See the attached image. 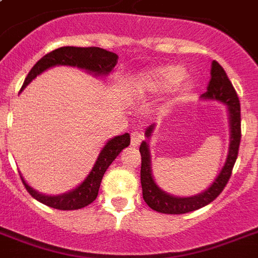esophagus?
Listing matches in <instances>:
<instances>
[{"mask_svg": "<svg viewBox=\"0 0 258 258\" xmlns=\"http://www.w3.org/2000/svg\"><path fill=\"white\" fill-rule=\"evenodd\" d=\"M142 139H143L142 134L139 133V131H134V133L131 134V146H133V147H138V146L141 145Z\"/></svg>", "mask_w": 258, "mask_h": 258, "instance_id": "obj_1", "label": "esophagus"}]
</instances>
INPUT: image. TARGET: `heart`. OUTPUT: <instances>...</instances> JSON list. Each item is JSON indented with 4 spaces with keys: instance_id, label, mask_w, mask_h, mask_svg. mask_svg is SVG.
<instances>
[{
    "instance_id": "obj_1",
    "label": "heart",
    "mask_w": 258,
    "mask_h": 258,
    "mask_svg": "<svg viewBox=\"0 0 258 258\" xmlns=\"http://www.w3.org/2000/svg\"><path fill=\"white\" fill-rule=\"evenodd\" d=\"M184 70L179 66H165L149 71L139 80L138 88L150 93H162L174 88L178 83L183 79ZM187 89H190V84L184 83L180 89V95H183Z\"/></svg>"
}]
</instances>
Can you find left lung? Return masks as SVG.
Returning a JSON list of instances; mask_svg holds the SVG:
<instances>
[{
	"instance_id": "obj_1",
	"label": "left lung",
	"mask_w": 258,
	"mask_h": 258,
	"mask_svg": "<svg viewBox=\"0 0 258 258\" xmlns=\"http://www.w3.org/2000/svg\"><path fill=\"white\" fill-rule=\"evenodd\" d=\"M210 82L208 91L202 95L204 99L218 100L228 105L229 123H230V146L229 154L224 167L220 171L214 182L209 186L205 191L192 197H174L163 191L153 178L151 172V158H150L149 143L142 142L139 151L142 157L141 167V183L143 191V200L150 208L155 212L165 213V214H184V213L194 212L209 205L220 196L224 187L228 183L232 175L233 166L236 163L238 149L241 142V107L240 100L233 84L229 80L228 75L224 68L214 60L212 62L210 71ZM154 131V124L146 130V137L150 138Z\"/></svg>"
}]
</instances>
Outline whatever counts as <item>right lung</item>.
<instances>
[{
	"mask_svg": "<svg viewBox=\"0 0 258 258\" xmlns=\"http://www.w3.org/2000/svg\"><path fill=\"white\" fill-rule=\"evenodd\" d=\"M117 58L119 57H117L116 53L108 52L103 48H97V46H88V48L61 46V48L52 50L48 54H45L44 57L40 58L34 64L33 68L29 71V74L26 76L21 89L25 88L36 76L54 66L78 67L80 70L93 74L95 76H105L115 68V66L117 64ZM128 146L130 134L127 133L109 139L99 154L92 170L86 179L83 180L78 187L66 192V194H61V196L40 194L30 187L21 176L22 183L34 200H37L38 202H41L49 208L58 209V210H76V209L86 208L96 200L100 182L109 165L116 159L117 155L121 153V150L128 147Z\"/></svg>",
	"mask_w": 258,
	"mask_h": 258,
	"instance_id": "right-lung-1",
	"label": "right lung"
}]
</instances>
